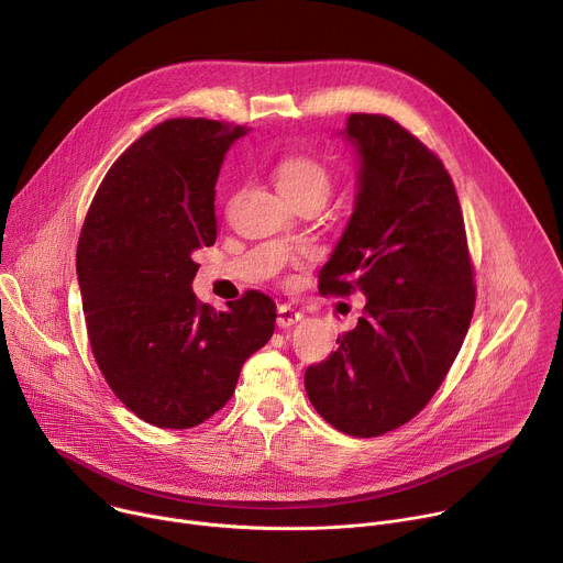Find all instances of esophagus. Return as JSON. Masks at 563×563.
<instances>
[{
  "label": "esophagus",
  "instance_id": "34e87169",
  "mask_svg": "<svg viewBox=\"0 0 563 563\" xmlns=\"http://www.w3.org/2000/svg\"><path fill=\"white\" fill-rule=\"evenodd\" d=\"M300 318H302V313L296 311L291 305H278V318H276L278 328H291L298 323Z\"/></svg>",
  "mask_w": 563,
  "mask_h": 563
}]
</instances>
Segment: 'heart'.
<instances>
[{"instance_id":"heart-1","label":"heart","mask_w":563,"mask_h":563,"mask_svg":"<svg viewBox=\"0 0 563 563\" xmlns=\"http://www.w3.org/2000/svg\"><path fill=\"white\" fill-rule=\"evenodd\" d=\"M274 176L278 189L289 202L302 198H316L320 202H325V198L332 191V176L328 167L320 163V159L305 153L285 155L276 165Z\"/></svg>"}]
</instances>
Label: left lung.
<instances>
[{"label":"left lung","instance_id":"obj_1","mask_svg":"<svg viewBox=\"0 0 563 563\" xmlns=\"http://www.w3.org/2000/svg\"><path fill=\"white\" fill-rule=\"evenodd\" d=\"M345 133L361 157L358 196L318 291H361L367 302L339 350L307 367L305 389L330 426L369 439L430 404L467 334L476 287L441 157L387 115L352 113Z\"/></svg>","mask_w":563,"mask_h":563}]
</instances>
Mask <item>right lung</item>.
<instances>
[{"label": "right lung", "instance_id": "add662e5", "mask_svg": "<svg viewBox=\"0 0 563 563\" xmlns=\"http://www.w3.org/2000/svg\"><path fill=\"white\" fill-rule=\"evenodd\" d=\"M172 118L104 176L77 243V280L96 363L122 404L155 428L189 430L231 398L240 367L274 334L276 302L250 289L224 311L191 291L196 250L216 243V180L247 135Z\"/></svg>", "mask_w": 563, "mask_h": 563}]
</instances>
